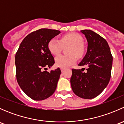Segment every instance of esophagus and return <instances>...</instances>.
Listing matches in <instances>:
<instances>
[{"instance_id": "obj_1", "label": "esophagus", "mask_w": 124, "mask_h": 124, "mask_svg": "<svg viewBox=\"0 0 124 124\" xmlns=\"http://www.w3.org/2000/svg\"><path fill=\"white\" fill-rule=\"evenodd\" d=\"M61 71H62V72H63V71H64V70H65V68H61Z\"/></svg>"}]
</instances>
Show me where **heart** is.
Listing matches in <instances>:
<instances>
[{
    "label": "heart",
    "mask_w": 124,
    "mask_h": 124,
    "mask_svg": "<svg viewBox=\"0 0 124 124\" xmlns=\"http://www.w3.org/2000/svg\"><path fill=\"white\" fill-rule=\"evenodd\" d=\"M83 38L75 33H68L62 37L61 40L52 38L48 44L50 52L54 55L59 54L63 46H71L68 50V55H59L55 58V64L61 68H67L75 63L77 57H81L84 53Z\"/></svg>",
    "instance_id": "obj_1"
}]
</instances>
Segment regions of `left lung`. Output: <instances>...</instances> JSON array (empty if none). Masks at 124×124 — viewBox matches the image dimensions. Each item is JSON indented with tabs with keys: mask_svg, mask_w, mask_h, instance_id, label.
<instances>
[{
	"mask_svg": "<svg viewBox=\"0 0 124 124\" xmlns=\"http://www.w3.org/2000/svg\"><path fill=\"white\" fill-rule=\"evenodd\" d=\"M80 32L87 40V50L78 65L87 66V71L72 69L70 82L76 95L92 99L99 95L109 82L113 57L105 39L91 30H82Z\"/></svg>",
	"mask_w": 124,
	"mask_h": 124,
	"instance_id": "1",
	"label": "left lung"
}]
</instances>
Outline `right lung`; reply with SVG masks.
Returning a JSON list of instances; mask_svg holds the SVG:
<instances>
[{"mask_svg":"<svg viewBox=\"0 0 124 124\" xmlns=\"http://www.w3.org/2000/svg\"><path fill=\"white\" fill-rule=\"evenodd\" d=\"M60 33L59 31L49 29L32 32L24 38L16 54L17 82L22 91L34 100L48 98L57 87L61 74L60 68L50 72L46 70L54 63L48 44Z\"/></svg>","mask_w":124,"mask_h":124,"instance_id":"obj_1","label":"right lung"}]
</instances>
